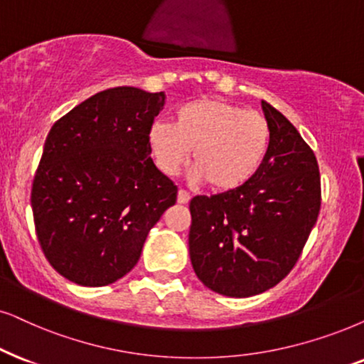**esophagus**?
<instances>
[{"label": "esophagus", "instance_id": "1", "mask_svg": "<svg viewBox=\"0 0 364 364\" xmlns=\"http://www.w3.org/2000/svg\"><path fill=\"white\" fill-rule=\"evenodd\" d=\"M190 193L188 191H185V190H179L178 191V203H181V205H185V203H188V201H190Z\"/></svg>", "mask_w": 364, "mask_h": 364}]
</instances>
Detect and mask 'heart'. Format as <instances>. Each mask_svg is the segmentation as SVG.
Returning <instances> with one entry per match:
<instances>
[{
    "mask_svg": "<svg viewBox=\"0 0 364 364\" xmlns=\"http://www.w3.org/2000/svg\"><path fill=\"white\" fill-rule=\"evenodd\" d=\"M173 119V126L154 122L148 134L156 166L168 176L185 166L193 151V178L213 191H233L255 176L269 151L267 119L227 100H193Z\"/></svg>",
    "mask_w": 364,
    "mask_h": 364,
    "instance_id": "1",
    "label": "heart"
}]
</instances>
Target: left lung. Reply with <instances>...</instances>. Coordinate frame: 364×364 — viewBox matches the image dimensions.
<instances>
[{
    "label": "left lung",
    "mask_w": 364,
    "mask_h": 364,
    "mask_svg": "<svg viewBox=\"0 0 364 364\" xmlns=\"http://www.w3.org/2000/svg\"><path fill=\"white\" fill-rule=\"evenodd\" d=\"M270 146L254 178L233 191L190 201V257L198 279L227 297L262 294L297 264L321 210L314 151L262 100Z\"/></svg>",
    "instance_id": "obj_1"
}]
</instances>
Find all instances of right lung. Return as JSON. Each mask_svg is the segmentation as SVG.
Listing matches in <instances>:
<instances>
[{"instance_id":"obj_1","label":"right lung","mask_w":364,"mask_h":364,"mask_svg":"<svg viewBox=\"0 0 364 364\" xmlns=\"http://www.w3.org/2000/svg\"><path fill=\"white\" fill-rule=\"evenodd\" d=\"M163 92L114 87L50 129L31 186L38 243L50 265L85 287L131 272L178 186L154 166L148 142Z\"/></svg>"}]
</instances>
